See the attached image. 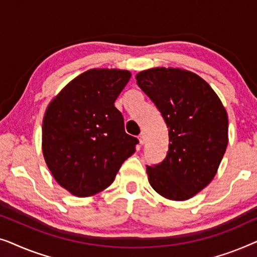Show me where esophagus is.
<instances>
[{
	"mask_svg": "<svg viewBox=\"0 0 257 257\" xmlns=\"http://www.w3.org/2000/svg\"><path fill=\"white\" fill-rule=\"evenodd\" d=\"M138 139H139V143L143 145V144L145 143V133H144V132L140 133L139 137H138Z\"/></svg>",
	"mask_w": 257,
	"mask_h": 257,
	"instance_id": "34e87169",
	"label": "esophagus"
}]
</instances>
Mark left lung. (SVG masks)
<instances>
[{
    "label": "left lung",
    "mask_w": 257,
    "mask_h": 257,
    "mask_svg": "<svg viewBox=\"0 0 257 257\" xmlns=\"http://www.w3.org/2000/svg\"><path fill=\"white\" fill-rule=\"evenodd\" d=\"M136 79L163 114L170 137L165 160L146 166L150 185L166 199H191L213 180L226 152V108L209 84L188 70L153 68Z\"/></svg>",
    "instance_id": "left-lung-1"
}]
</instances>
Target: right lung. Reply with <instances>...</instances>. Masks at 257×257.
I'll use <instances>...</instances> for the list:
<instances>
[{"label":"right lung","mask_w":257,"mask_h":257,"mask_svg":"<svg viewBox=\"0 0 257 257\" xmlns=\"http://www.w3.org/2000/svg\"><path fill=\"white\" fill-rule=\"evenodd\" d=\"M131 78L119 69H90L63 87L48 105L42 151L55 180L78 198L113 182L138 139L124 130L114 101Z\"/></svg>","instance_id":"add662e5"}]
</instances>
